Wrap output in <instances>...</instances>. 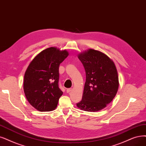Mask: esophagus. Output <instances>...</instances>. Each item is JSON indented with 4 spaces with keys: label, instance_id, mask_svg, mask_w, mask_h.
Instances as JSON below:
<instances>
[{
    "label": "esophagus",
    "instance_id": "obj_1",
    "mask_svg": "<svg viewBox=\"0 0 146 146\" xmlns=\"http://www.w3.org/2000/svg\"><path fill=\"white\" fill-rule=\"evenodd\" d=\"M72 91V88H68L67 90V93H70V92H71V91Z\"/></svg>",
    "mask_w": 146,
    "mask_h": 146
}]
</instances>
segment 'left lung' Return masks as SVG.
I'll return each mask as SVG.
<instances>
[{
	"mask_svg": "<svg viewBox=\"0 0 146 146\" xmlns=\"http://www.w3.org/2000/svg\"><path fill=\"white\" fill-rule=\"evenodd\" d=\"M84 67L86 81L82 99L76 104L80 110L96 112L108 105L119 87L114 62L105 53L89 48L78 54Z\"/></svg>",
	"mask_w": 146,
	"mask_h": 146,
	"instance_id": "obj_1",
	"label": "left lung"
}]
</instances>
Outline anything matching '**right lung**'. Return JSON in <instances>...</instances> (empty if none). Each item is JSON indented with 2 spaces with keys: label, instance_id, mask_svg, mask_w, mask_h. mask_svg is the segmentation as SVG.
<instances>
[{
  "label": "right lung",
  "instance_id": "obj_1",
  "mask_svg": "<svg viewBox=\"0 0 146 146\" xmlns=\"http://www.w3.org/2000/svg\"><path fill=\"white\" fill-rule=\"evenodd\" d=\"M66 50L51 47L41 51L27 68L23 90L29 103L41 112L55 110L62 91L58 87L59 67L68 56Z\"/></svg>",
  "mask_w": 146,
  "mask_h": 146
}]
</instances>
